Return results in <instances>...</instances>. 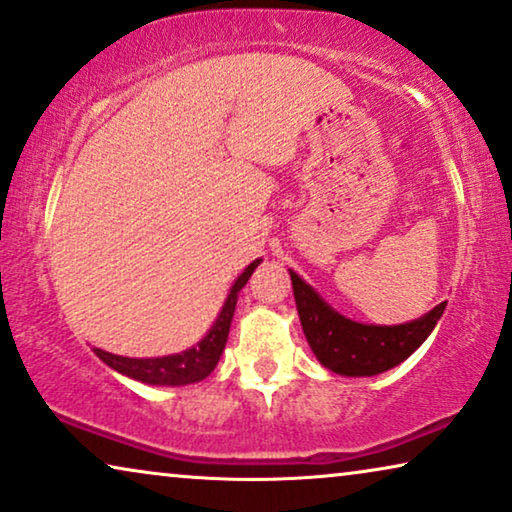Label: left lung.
Instances as JSON below:
<instances>
[{
	"instance_id": "left-lung-1",
	"label": "left lung",
	"mask_w": 512,
	"mask_h": 512,
	"mask_svg": "<svg viewBox=\"0 0 512 512\" xmlns=\"http://www.w3.org/2000/svg\"><path fill=\"white\" fill-rule=\"evenodd\" d=\"M291 282L300 324L314 356L321 361V366L349 377L384 373L408 359L429 338L447 305L440 303L422 319L410 321V324L366 326L333 312L296 272H291Z\"/></svg>"
}]
</instances>
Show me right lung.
I'll return each mask as SVG.
<instances>
[{"label": "right lung", "instance_id": "1", "mask_svg": "<svg viewBox=\"0 0 512 512\" xmlns=\"http://www.w3.org/2000/svg\"><path fill=\"white\" fill-rule=\"evenodd\" d=\"M261 263V258L249 265L247 270L237 277L233 289L228 293L226 305L212 326V331L207 333V338L198 342V347L186 349L181 354L172 356H160V359H128V356H116L104 352V349H95V354L111 366L118 373L132 377V380H139L144 384H170V387H179V384H193L205 380V377L216 368V363L221 359L223 347H226L230 321H233L237 296H240L242 286L249 282L251 272L256 270V265Z\"/></svg>", "mask_w": 512, "mask_h": 512}]
</instances>
